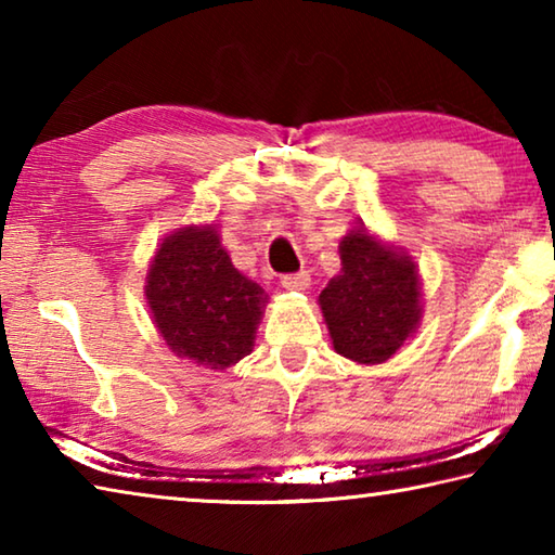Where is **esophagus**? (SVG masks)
Returning <instances> with one entry per match:
<instances>
[{"mask_svg": "<svg viewBox=\"0 0 555 555\" xmlns=\"http://www.w3.org/2000/svg\"><path fill=\"white\" fill-rule=\"evenodd\" d=\"M281 286L286 291H306L311 286V276H308V271H298V274H286L281 276Z\"/></svg>", "mask_w": 555, "mask_h": 555, "instance_id": "34e87169", "label": "esophagus"}]
</instances>
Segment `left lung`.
I'll return each mask as SVG.
<instances>
[{
  "label": "left lung",
  "mask_w": 555,
  "mask_h": 555,
  "mask_svg": "<svg viewBox=\"0 0 555 555\" xmlns=\"http://www.w3.org/2000/svg\"><path fill=\"white\" fill-rule=\"evenodd\" d=\"M340 261L318 296L335 352L357 364L387 362L421 323L416 261L362 224L340 240Z\"/></svg>",
  "instance_id": "left-lung-1"
}]
</instances>
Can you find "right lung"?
<instances>
[{
  "instance_id": "1",
  "label": "right lung",
  "mask_w": 555,
  "mask_h": 555,
  "mask_svg": "<svg viewBox=\"0 0 555 555\" xmlns=\"http://www.w3.org/2000/svg\"><path fill=\"white\" fill-rule=\"evenodd\" d=\"M146 304L176 357L228 370L255 347L264 288L240 274L215 224L164 237L146 274Z\"/></svg>"
}]
</instances>
